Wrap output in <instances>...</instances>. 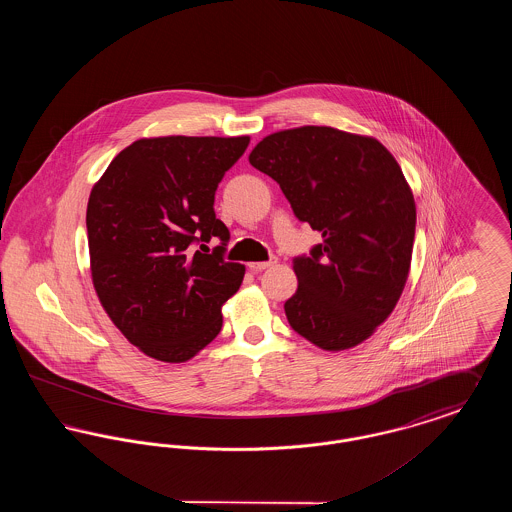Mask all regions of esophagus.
I'll use <instances>...</instances> for the list:
<instances>
[{
	"label": "esophagus",
	"mask_w": 512,
	"mask_h": 512,
	"mask_svg": "<svg viewBox=\"0 0 512 512\" xmlns=\"http://www.w3.org/2000/svg\"><path fill=\"white\" fill-rule=\"evenodd\" d=\"M278 261H276V257H272L270 261H257V263H249L247 267L249 270H253V272H261V270H265V268L274 267Z\"/></svg>",
	"instance_id": "obj_1"
}]
</instances>
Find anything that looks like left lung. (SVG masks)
Masks as SVG:
<instances>
[{"label":"left lung","instance_id":"1","mask_svg":"<svg viewBox=\"0 0 512 512\" xmlns=\"http://www.w3.org/2000/svg\"><path fill=\"white\" fill-rule=\"evenodd\" d=\"M249 163L322 234L311 257L293 261L290 326L324 351L368 340L395 309L413 257L416 205L395 157L372 136L299 126L268 134Z\"/></svg>","mask_w":512,"mask_h":512}]
</instances>
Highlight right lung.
Returning a JSON list of instances; mask_svg holds the SVG:
<instances>
[{
    "label": "right lung",
    "mask_w": 512,
    "mask_h": 512,
    "mask_svg": "<svg viewBox=\"0 0 512 512\" xmlns=\"http://www.w3.org/2000/svg\"><path fill=\"white\" fill-rule=\"evenodd\" d=\"M247 146L249 136L142 138L92 188L94 290L122 336L155 361L186 363L207 347L222 328V305L242 286L244 265L222 259L230 232L213 205ZM211 237L223 240L213 254L191 253Z\"/></svg>",
    "instance_id": "obj_1"
}]
</instances>
